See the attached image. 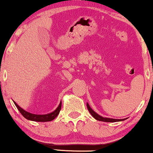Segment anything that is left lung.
<instances>
[{
    "instance_id": "left-lung-1",
    "label": "left lung",
    "mask_w": 153,
    "mask_h": 153,
    "mask_svg": "<svg viewBox=\"0 0 153 153\" xmlns=\"http://www.w3.org/2000/svg\"><path fill=\"white\" fill-rule=\"evenodd\" d=\"M87 108L88 109L89 112L91 113V114L94 117L96 120L101 121V122H120V121H124L127 119H111V118H106V117H103L101 116L98 114L97 113L94 111L92 108H91L90 106H89L88 103H87Z\"/></svg>"
}]
</instances>
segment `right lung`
<instances>
[{
    "label": "right lung",
    "instance_id": "right-lung-1",
    "mask_svg": "<svg viewBox=\"0 0 153 153\" xmlns=\"http://www.w3.org/2000/svg\"><path fill=\"white\" fill-rule=\"evenodd\" d=\"M14 102V101H13ZM14 104L17 107L20 113L23 115V117H25L26 119L31 121H34V122H50V121H52L57 117V116L59 114V111H60L61 106H62V102L59 104L58 107L56 108L54 111L51 112L50 114H34L29 113V112L26 111L24 110L22 108H21L19 105H17V103L14 102Z\"/></svg>",
    "mask_w": 153,
    "mask_h": 153
}]
</instances>
